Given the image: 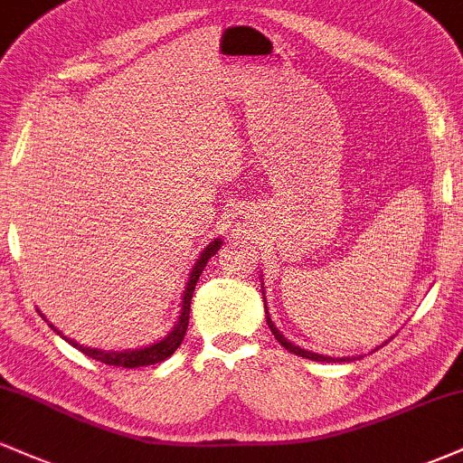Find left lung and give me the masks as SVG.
I'll list each match as a JSON object with an SVG mask.
<instances>
[{
    "label": "left lung",
    "instance_id": "left-lung-1",
    "mask_svg": "<svg viewBox=\"0 0 463 463\" xmlns=\"http://www.w3.org/2000/svg\"><path fill=\"white\" fill-rule=\"evenodd\" d=\"M263 294H265V289H263ZM263 307H265V320H268L269 331H272L274 337L279 339L280 346H283L285 350H289V353L298 354V357L311 359V361H326V364H337V361H353V359H361V357H328V354H317V353H311V350H305L302 346H296L294 342H289V339H287L285 335L280 333L279 328H276V324L272 322V317H269V309H268V302H265V296H263ZM387 342H390V339H387ZM387 342H385V344H387ZM379 348H381V346H379ZM374 350H376V348H374ZM374 350H372V353H374Z\"/></svg>",
    "mask_w": 463,
    "mask_h": 463
}]
</instances>
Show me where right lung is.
I'll list each match as a JSON object with an SVG mask.
<instances>
[{"label":"right lung","mask_w":463,"mask_h":463,"mask_svg":"<svg viewBox=\"0 0 463 463\" xmlns=\"http://www.w3.org/2000/svg\"><path fill=\"white\" fill-rule=\"evenodd\" d=\"M222 248V239H213V241L209 243L204 250L200 252V257L195 259L194 268H191L189 272V279H187V285H184L183 289V298H180V313H178V320L174 324V328L165 335L163 339H158V342L150 344V346H141V348H128V350H102V348H91V346H82V344H78L76 339H69L62 335L58 328H54V324H50L54 331L61 335L65 342L71 344L73 348L82 350L87 357H91L95 361H102L106 365H117V368H143V365H154V364H161L167 357H172L174 353H176V348L183 344L184 339V333H187V326H189V311H191V298H194V289H195V283H198L200 274L204 272L206 263H209V259L213 257L217 250Z\"/></svg>","instance_id":"add662e5"}]
</instances>
